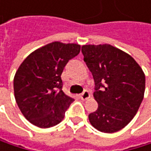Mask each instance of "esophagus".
<instances>
[{
  "label": "esophagus",
  "mask_w": 151,
  "mask_h": 151,
  "mask_svg": "<svg viewBox=\"0 0 151 151\" xmlns=\"http://www.w3.org/2000/svg\"><path fill=\"white\" fill-rule=\"evenodd\" d=\"M90 96H91V94H90V92H89L88 91H84L80 95L81 99V100H83V101L87 100V99H89Z\"/></svg>",
  "instance_id": "1"
}]
</instances>
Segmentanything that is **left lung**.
<instances>
[{"instance_id": "1", "label": "left lung", "mask_w": 151, "mask_h": 151, "mask_svg": "<svg viewBox=\"0 0 151 151\" xmlns=\"http://www.w3.org/2000/svg\"><path fill=\"white\" fill-rule=\"evenodd\" d=\"M95 88L97 111L90 113L91 124L105 133L127 126L136 115L145 91V74L130 55L109 44L81 47Z\"/></svg>"}]
</instances>
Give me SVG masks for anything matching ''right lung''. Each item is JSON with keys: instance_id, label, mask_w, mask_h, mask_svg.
<instances>
[{"instance_id": "add662e5", "label": "right lung", "mask_w": 151, "mask_h": 151, "mask_svg": "<svg viewBox=\"0 0 151 151\" xmlns=\"http://www.w3.org/2000/svg\"><path fill=\"white\" fill-rule=\"evenodd\" d=\"M81 46L55 42L34 50L16 71L13 89L23 116L39 128L59 124L73 99L62 91L61 73Z\"/></svg>"}]
</instances>
